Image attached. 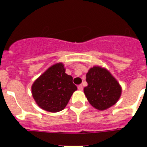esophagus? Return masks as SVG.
Returning a JSON list of instances; mask_svg holds the SVG:
<instances>
[{"instance_id": "esophagus-1", "label": "esophagus", "mask_w": 147, "mask_h": 147, "mask_svg": "<svg viewBox=\"0 0 147 147\" xmlns=\"http://www.w3.org/2000/svg\"><path fill=\"white\" fill-rule=\"evenodd\" d=\"M78 89L79 90V91H82V89H83V86H82V85H79L78 86Z\"/></svg>"}]
</instances>
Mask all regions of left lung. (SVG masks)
Listing matches in <instances>:
<instances>
[{"instance_id": "1", "label": "left lung", "mask_w": 147, "mask_h": 147, "mask_svg": "<svg viewBox=\"0 0 147 147\" xmlns=\"http://www.w3.org/2000/svg\"><path fill=\"white\" fill-rule=\"evenodd\" d=\"M88 86L84 92L88 102L98 110L109 108L119 100L121 87L109 71L100 66H94L86 74Z\"/></svg>"}]
</instances>
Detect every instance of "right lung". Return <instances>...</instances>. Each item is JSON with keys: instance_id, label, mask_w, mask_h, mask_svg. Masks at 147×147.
I'll use <instances>...</instances> for the list:
<instances>
[{"instance_id": "add662e5", "label": "right lung", "mask_w": 147, "mask_h": 147, "mask_svg": "<svg viewBox=\"0 0 147 147\" xmlns=\"http://www.w3.org/2000/svg\"><path fill=\"white\" fill-rule=\"evenodd\" d=\"M32 94L40 108L49 112L63 110L77 87L72 77L65 73L64 65H53L42 74L32 85Z\"/></svg>"}]
</instances>
